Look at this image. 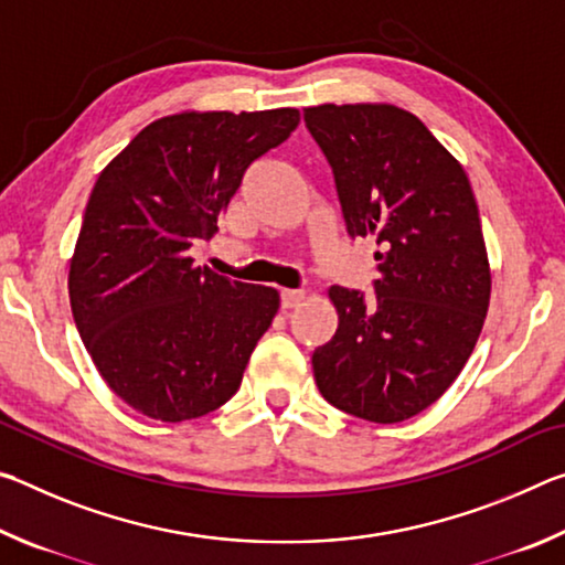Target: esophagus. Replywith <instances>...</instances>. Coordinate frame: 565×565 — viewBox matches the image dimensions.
<instances>
[{"label": "esophagus", "mask_w": 565, "mask_h": 565, "mask_svg": "<svg viewBox=\"0 0 565 565\" xmlns=\"http://www.w3.org/2000/svg\"><path fill=\"white\" fill-rule=\"evenodd\" d=\"M306 299V294L301 289H284L281 291V306L284 309H294V306H299Z\"/></svg>", "instance_id": "esophagus-1"}]
</instances>
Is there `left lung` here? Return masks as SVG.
<instances>
[{
    "instance_id": "1",
    "label": "left lung",
    "mask_w": 565,
    "mask_h": 565,
    "mask_svg": "<svg viewBox=\"0 0 565 565\" xmlns=\"http://www.w3.org/2000/svg\"><path fill=\"white\" fill-rule=\"evenodd\" d=\"M306 129L331 164L351 238L381 252L374 296L331 286L339 329L313 379L339 411L398 424L444 396L483 329L491 269L463 167L394 104H321Z\"/></svg>"
}]
</instances>
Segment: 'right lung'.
<instances>
[{
    "instance_id": "obj_1",
    "label": "right lung",
    "mask_w": 565,
    "mask_h": 565,
    "mask_svg": "<svg viewBox=\"0 0 565 565\" xmlns=\"http://www.w3.org/2000/svg\"><path fill=\"white\" fill-rule=\"evenodd\" d=\"M299 127V109L184 111L151 121L92 189L70 266L74 323L124 404L179 424L242 386L279 291L194 266L244 171Z\"/></svg>"
}]
</instances>
